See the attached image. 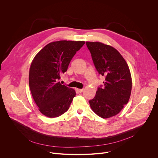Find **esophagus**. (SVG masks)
<instances>
[{
    "label": "esophagus",
    "instance_id": "1",
    "mask_svg": "<svg viewBox=\"0 0 158 158\" xmlns=\"http://www.w3.org/2000/svg\"><path fill=\"white\" fill-rule=\"evenodd\" d=\"M83 89H76V91L79 93H81L83 91Z\"/></svg>",
    "mask_w": 158,
    "mask_h": 158
}]
</instances>
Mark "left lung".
<instances>
[{
  "label": "left lung",
  "instance_id": "1",
  "mask_svg": "<svg viewBox=\"0 0 158 158\" xmlns=\"http://www.w3.org/2000/svg\"><path fill=\"white\" fill-rule=\"evenodd\" d=\"M94 66L105 77L104 85L98 88L89 101L92 110L101 118L118 114L130 98L132 79L128 65L121 54L112 46L99 42H86Z\"/></svg>",
  "mask_w": 158,
  "mask_h": 158
}]
</instances>
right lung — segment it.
Returning <instances> with one entry per match:
<instances>
[{
  "instance_id": "add662e5",
  "label": "right lung",
  "mask_w": 158,
  "mask_h": 158,
  "mask_svg": "<svg viewBox=\"0 0 158 158\" xmlns=\"http://www.w3.org/2000/svg\"><path fill=\"white\" fill-rule=\"evenodd\" d=\"M84 44V41L52 42L34 57L29 70V87L39 111L44 116L59 117L69 109L76 91L62 85L59 80Z\"/></svg>"
}]
</instances>
